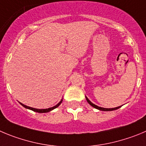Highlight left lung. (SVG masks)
<instances>
[{"label": "left lung", "mask_w": 146, "mask_h": 146, "mask_svg": "<svg viewBox=\"0 0 146 146\" xmlns=\"http://www.w3.org/2000/svg\"><path fill=\"white\" fill-rule=\"evenodd\" d=\"M86 99L87 102H88V104H90L91 106H92L93 107H94V108L97 109V110H101V111H113V110H117V109H119V107H115V108H110V109H107V108H103V107H98L97 105H95L94 104H93L91 101L89 100V99H88V98L86 96Z\"/></svg>", "instance_id": "obj_1"}]
</instances>
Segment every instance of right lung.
Segmentation results:
<instances>
[{"label": "right lung", "mask_w": 146, "mask_h": 146, "mask_svg": "<svg viewBox=\"0 0 146 146\" xmlns=\"http://www.w3.org/2000/svg\"><path fill=\"white\" fill-rule=\"evenodd\" d=\"M62 99H61L60 102L59 103L57 104V105L54 106V107H50V108H48V109H42V110H39V109L32 108V107H28V106L24 105V104H23L22 103H21V102H19V103H20V104H21V105H22L24 107H25V108H27V109H29V110H32V111H36V112H39V113H46V112H49V111H52V110H54V109H55V108H57V107H59L60 104L62 103Z\"/></svg>", "instance_id": "add662e5"}]
</instances>
